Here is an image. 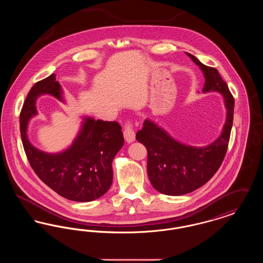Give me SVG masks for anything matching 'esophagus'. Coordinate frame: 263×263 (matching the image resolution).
I'll use <instances>...</instances> for the list:
<instances>
[{
	"label": "esophagus",
	"mask_w": 263,
	"mask_h": 263,
	"mask_svg": "<svg viewBox=\"0 0 263 263\" xmlns=\"http://www.w3.org/2000/svg\"><path fill=\"white\" fill-rule=\"evenodd\" d=\"M123 134H124V138H125L127 143H132L135 141V132L133 130V126L130 121H127L124 124Z\"/></svg>",
	"instance_id": "esophagus-1"
}]
</instances>
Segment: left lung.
<instances>
[{
  "instance_id": "8db88e82",
  "label": "left lung",
  "mask_w": 263,
  "mask_h": 263,
  "mask_svg": "<svg viewBox=\"0 0 263 263\" xmlns=\"http://www.w3.org/2000/svg\"><path fill=\"white\" fill-rule=\"evenodd\" d=\"M204 74L203 93L217 91L224 98L227 116L222 133L204 147L185 145L150 119L144 121L136 139L148 151L147 171L153 187L165 195L190 193L208 182L225 158L234 118L235 100L218 70L186 53Z\"/></svg>"
}]
</instances>
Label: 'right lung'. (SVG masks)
<instances>
[{"label": "right lung", "instance_id": "1", "mask_svg": "<svg viewBox=\"0 0 263 263\" xmlns=\"http://www.w3.org/2000/svg\"><path fill=\"white\" fill-rule=\"evenodd\" d=\"M63 93L55 74L37 82L29 90L20 116L25 155L38 177L64 198L96 200L111 186L113 159L124 144L121 126L86 116L72 145L55 154L35 148L27 137L28 122L37 114L38 98L50 95L65 102Z\"/></svg>", "mask_w": 263, "mask_h": 263}]
</instances>
